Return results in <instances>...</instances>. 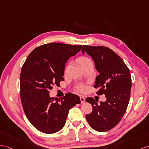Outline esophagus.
Listing matches in <instances>:
<instances>
[{
	"label": "esophagus",
	"mask_w": 149,
	"mask_h": 149,
	"mask_svg": "<svg viewBox=\"0 0 149 149\" xmlns=\"http://www.w3.org/2000/svg\"><path fill=\"white\" fill-rule=\"evenodd\" d=\"M80 100H81V104H83L85 102V99L83 97H80Z\"/></svg>",
	"instance_id": "34e87169"
}]
</instances>
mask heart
<instances>
[{
    "mask_svg": "<svg viewBox=\"0 0 149 149\" xmlns=\"http://www.w3.org/2000/svg\"><path fill=\"white\" fill-rule=\"evenodd\" d=\"M79 63H80V64H81L82 66H85V65H86V64H88L89 63H92V61L90 60L89 58L86 57H81L80 59H79ZM77 89H78V91L83 92V91H84L85 88L83 86H78L77 87Z\"/></svg>",
    "mask_w": 149,
    "mask_h": 149,
    "instance_id": "1",
    "label": "heart"
}]
</instances>
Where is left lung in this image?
<instances>
[{
    "instance_id": "1",
    "label": "left lung",
    "mask_w": 149,
    "mask_h": 149,
    "mask_svg": "<svg viewBox=\"0 0 149 149\" xmlns=\"http://www.w3.org/2000/svg\"><path fill=\"white\" fill-rule=\"evenodd\" d=\"M82 52L92 57L99 74L96 77L94 88H99L97 94H104L105 102L97 104L92 97L86 101L92 106L93 110L86 115V119L97 132H107L121 121L130 101L132 78L130 70L124 61L108 47L83 45Z\"/></svg>"
}]
</instances>
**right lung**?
<instances>
[{
  "mask_svg": "<svg viewBox=\"0 0 149 149\" xmlns=\"http://www.w3.org/2000/svg\"><path fill=\"white\" fill-rule=\"evenodd\" d=\"M82 45L50 43L35 48L23 64L20 75V95L24 112L36 129L52 134L62 129L69 111L81 103L79 96L67 93L50 97L49 90L64 80L65 64Z\"/></svg>",
  "mask_w": 149,
  "mask_h": 149,
  "instance_id": "1",
  "label": "right lung"
}]
</instances>
